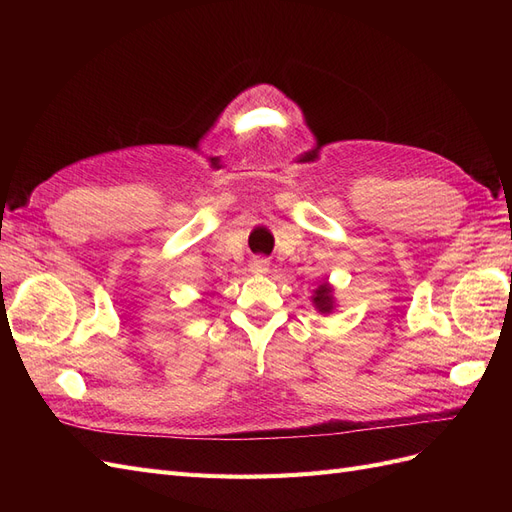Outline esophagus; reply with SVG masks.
Masks as SVG:
<instances>
[{"mask_svg": "<svg viewBox=\"0 0 512 512\" xmlns=\"http://www.w3.org/2000/svg\"><path fill=\"white\" fill-rule=\"evenodd\" d=\"M250 269L254 271V273H267L269 271V260L267 258H254L252 262H250Z\"/></svg>", "mask_w": 512, "mask_h": 512, "instance_id": "1", "label": "esophagus"}]
</instances>
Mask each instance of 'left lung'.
<instances>
[{"instance_id": "left-lung-1", "label": "left lung", "mask_w": 512, "mask_h": 512, "mask_svg": "<svg viewBox=\"0 0 512 512\" xmlns=\"http://www.w3.org/2000/svg\"><path fill=\"white\" fill-rule=\"evenodd\" d=\"M312 305L316 307V312H320V314H324V316L333 314V309L337 307L333 284L322 282V284L314 290V294H312Z\"/></svg>"}]
</instances>
